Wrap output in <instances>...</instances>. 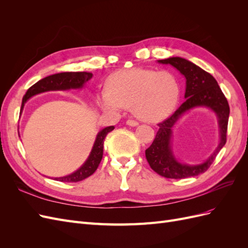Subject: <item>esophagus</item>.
Returning <instances> with one entry per match:
<instances>
[{"mask_svg":"<svg viewBox=\"0 0 248 248\" xmlns=\"http://www.w3.org/2000/svg\"><path fill=\"white\" fill-rule=\"evenodd\" d=\"M126 124L128 126H132V127H136L139 125V123L137 121H134V120H127Z\"/></svg>","mask_w":248,"mask_h":248,"instance_id":"obj_1","label":"esophagus"}]
</instances>
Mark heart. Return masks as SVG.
Returning a JSON list of instances; mask_svg holds the SVG:
<instances>
[{
    "label": "heart",
    "mask_w": 248,
    "mask_h": 248,
    "mask_svg": "<svg viewBox=\"0 0 248 248\" xmlns=\"http://www.w3.org/2000/svg\"><path fill=\"white\" fill-rule=\"evenodd\" d=\"M179 85L168 71L130 68L117 71L108 79V90L98 95L99 107L117 112L131 108L141 121L155 123L168 118L179 100Z\"/></svg>",
    "instance_id": "obj_1"
}]
</instances>
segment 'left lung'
<instances>
[{"mask_svg": "<svg viewBox=\"0 0 248 248\" xmlns=\"http://www.w3.org/2000/svg\"><path fill=\"white\" fill-rule=\"evenodd\" d=\"M159 64L170 65L186 79V99L180 108L166 121L159 123L152 145L146 150V158L151 169L162 177L183 179L205 172L214 161L216 155L226 145L230 107L216 79L211 74L188 60L180 57H170L158 60ZM198 107H207L215 112L220 130V142L215 151L201 164L188 165L177 160L172 150V129L186 112Z\"/></svg>", "mask_w": 248, "mask_h": 248, "instance_id": "8db88e82", "label": "left lung"}]
</instances>
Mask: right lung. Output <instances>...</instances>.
Segmentation results:
<instances>
[{
	"instance_id": "right-lung-1",
	"label": "right lung",
	"mask_w": 248,
	"mask_h": 248,
	"mask_svg": "<svg viewBox=\"0 0 248 248\" xmlns=\"http://www.w3.org/2000/svg\"><path fill=\"white\" fill-rule=\"evenodd\" d=\"M93 74L90 72H62L52 74V76L46 77L39 81H37L35 85L30 88L25 94L21 102V111L24 109L26 102L32 98L33 96L38 95L44 92L49 91H68V90H79L82 89L86 82L92 78ZM20 111V115H21ZM115 129L114 126H108L101 129L97 133L94 145L92 147L87 160L82 163V166L78 168L76 171L71 172L70 175L64 177H57L54 180L61 182H78L88 177L91 176L93 172L98 168L99 163L102 159L103 155V142L104 139L108 136V133ZM19 134V133H18Z\"/></svg>"
}]
</instances>
